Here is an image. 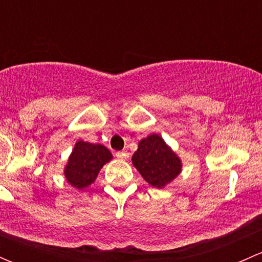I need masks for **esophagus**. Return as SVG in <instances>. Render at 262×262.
I'll return each instance as SVG.
<instances>
[{"mask_svg":"<svg viewBox=\"0 0 262 262\" xmlns=\"http://www.w3.org/2000/svg\"><path fill=\"white\" fill-rule=\"evenodd\" d=\"M115 156L118 158H120V160H128L129 153L126 152V150H120V152H116Z\"/></svg>","mask_w":262,"mask_h":262,"instance_id":"esophagus-1","label":"esophagus"}]
</instances>
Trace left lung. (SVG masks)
<instances>
[{
  "mask_svg": "<svg viewBox=\"0 0 262 262\" xmlns=\"http://www.w3.org/2000/svg\"><path fill=\"white\" fill-rule=\"evenodd\" d=\"M132 163L150 186L163 189L181 173L182 161L165 139L153 133L141 139Z\"/></svg>",
  "mask_w": 262,
  "mask_h": 262,
  "instance_id": "left-lung-1",
  "label": "left lung"
}]
</instances>
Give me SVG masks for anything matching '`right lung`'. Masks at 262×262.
<instances>
[{
  "mask_svg": "<svg viewBox=\"0 0 262 262\" xmlns=\"http://www.w3.org/2000/svg\"><path fill=\"white\" fill-rule=\"evenodd\" d=\"M113 160V155L102 144L78 139L64 166V178L71 186L82 190L94 184L100 170Z\"/></svg>",
  "mask_w": 262,
  "mask_h": 262,
  "instance_id": "obj_1",
  "label": "right lung"
}]
</instances>
